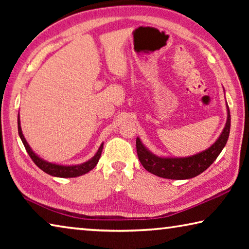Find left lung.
Here are the masks:
<instances>
[{"label": "left lung", "mask_w": 249, "mask_h": 249, "mask_svg": "<svg viewBox=\"0 0 249 249\" xmlns=\"http://www.w3.org/2000/svg\"><path fill=\"white\" fill-rule=\"evenodd\" d=\"M231 129V113L227 105V121L221 136L209 149L187 158H161L151 154L136 138L137 156L147 171L166 179L183 180L199 176L212 165L229 140Z\"/></svg>", "instance_id": "obj_1"}]
</instances>
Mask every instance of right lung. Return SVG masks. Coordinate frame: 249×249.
<instances>
[{
	"label": "right lung",
	"instance_id": "right-lung-1",
	"mask_svg": "<svg viewBox=\"0 0 249 249\" xmlns=\"http://www.w3.org/2000/svg\"><path fill=\"white\" fill-rule=\"evenodd\" d=\"M18 134L20 140H22L25 149H26L27 154L29 155V157L32 158V160L35 162V165L40 168L41 170L46 174H48L50 176L53 177H60V178H73V177H79L82 176L87 172H89L90 170L93 169V168L96 166L99 159L101 157V154H102V149H103V144L100 146L99 150L96 151V154L94 155L93 158H91L90 160H88L87 162L81 163V165H77V166H60V165H54V163H50L45 161L41 158H39L34 151L31 149V147L27 144L26 140L24 138V135L22 133V128H20V124H19V115L18 119Z\"/></svg>",
	"mask_w": 249,
	"mask_h": 249
}]
</instances>
